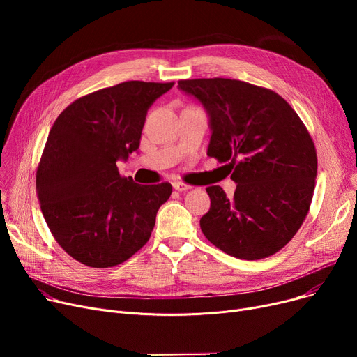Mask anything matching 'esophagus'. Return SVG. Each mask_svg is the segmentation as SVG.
Wrapping results in <instances>:
<instances>
[{
  "instance_id": "esophagus-1",
  "label": "esophagus",
  "mask_w": 357,
  "mask_h": 357,
  "mask_svg": "<svg viewBox=\"0 0 357 357\" xmlns=\"http://www.w3.org/2000/svg\"><path fill=\"white\" fill-rule=\"evenodd\" d=\"M172 185H174V190H176V191H179V192H183V191H188V190H191V186H190V185H186V183L179 182V181L174 182Z\"/></svg>"
}]
</instances>
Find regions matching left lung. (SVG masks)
Wrapping results in <instances>:
<instances>
[{
    "instance_id": "left-lung-1",
    "label": "left lung",
    "mask_w": 357,
    "mask_h": 357,
    "mask_svg": "<svg viewBox=\"0 0 357 357\" xmlns=\"http://www.w3.org/2000/svg\"><path fill=\"white\" fill-rule=\"evenodd\" d=\"M178 88L208 112L207 155L227 163L229 198L208 186L199 226L215 248L245 260L275 255L304 222L315 186L317 153L307 127L276 92L237 79H185Z\"/></svg>"
}]
</instances>
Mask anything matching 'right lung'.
Segmentation results:
<instances>
[{
  "label": "right lung",
  "mask_w": 357,
  "mask_h": 357,
  "mask_svg": "<svg viewBox=\"0 0 357 357\" xmlns=\"http://www.w3.org/2000/svg\"><path fill=\"white\" fill-rule=\"evenodd\" d=\"M174 82L127 81L91 92L53 123L36 190L59 246L89 268L117 266L150 238L172 185H139L117 162L140 146L150 108Z\"/></svg>",
  "instance_id": "add662e5"
}]
</instances>
